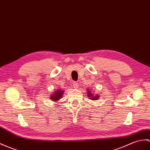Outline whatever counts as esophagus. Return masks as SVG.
Masks as SVG:
<instances>
[{
    "label": "esophagus",
    "instance_id": "1",
    "mask_svg": "<svg viewBox=\"0 0 150 150\" xmlns=\"http://www.w3.org/2000/svg\"><path fill=\"white\" fill-rule=\"evenodd\" d=\"M73 86L75 89H76L79 87V83L77 82H74V83H73Z\"/></svg>",
    "mask_w": 150,
    "mask_h": 150
}]
</instances>
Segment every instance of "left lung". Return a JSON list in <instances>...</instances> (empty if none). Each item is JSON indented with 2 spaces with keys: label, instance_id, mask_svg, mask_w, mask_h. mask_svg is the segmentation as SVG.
I'll list each match as a JSON object with an SVG mask.
<instances>
[{
  "label": "left lung",
  "instance_id": "left-lung-1",
  "mask_svg": "<svg viewBox=\"0 0 150 150\" xmlns=\"http://www.w3.org/2000/svg\"><path fill=\"white\" fill-rule=\"evenodd\" d=\"M87 90H88V92H87V93H88V97L89 99H91L92 100H97L99 98L100 96L98 95H98L96 94V95H93L91 91V90H89V89H88Z\"/></svg>",
  "mask_w": 150,
  "mask_h": 150
}]
</instances>
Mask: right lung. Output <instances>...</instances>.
<instances>
[{
    "mask_svg": "<svg viewBox=\"0 0 150 150\" xmlns=\"http://www.w3.org/2000/svg\"><path fill=\"white\" fill-rule=\"evenodd\" d=\"M64 93V90L63 89H58L56 91H55L53 93L50 95V99L52 101H54V102H57L59 100L62 98V95Z\"/></svg>",
    "mask_w": 150,
    "mask_h": 150,
    "instance_id": "add662e5",
    "label": "right lung"
}]
</instances>
